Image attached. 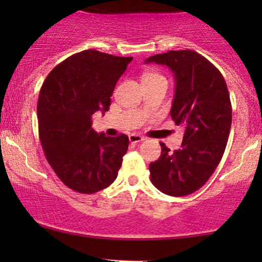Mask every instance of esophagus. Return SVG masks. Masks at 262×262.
<instances>
[{
    "label": "esophagus",
    "mask_w": 262,
    "mask_h": 262,
    "mask_svg": "<svg viewBox=\"0 0 262 262\" xmlns=\"http://www.w3.org/2000/svg\"><path fill=\"white\" fill-rule=\"evenodd\" d=\"M145 140V137H141V135H138V134H130L129 135V141L133 144H137V143H141V141Z\"/></svg>",
    "instance_id": "1"
}]
</instances>
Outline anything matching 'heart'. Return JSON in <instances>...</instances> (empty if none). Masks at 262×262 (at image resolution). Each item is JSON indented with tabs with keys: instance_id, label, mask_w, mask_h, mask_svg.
<instances>
[{
	"instance_id": "b5f03b06",
	"label": "heart",
	"mask_w": 262,
	"mask_h": 262,
	"mask_svg": "<svg viewBox=\"0 0 262 262\" xmlns=\"http://www.w3.org/2000/svg\"><path fill=\"white\" fill-rule=\"evenodd\" d=\"M158 77H162L161 75L156 74V73H145L143 75V81L144 80H149V79H158Z\"/></svg>"
}]
</instances>
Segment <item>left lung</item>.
Segmentation results:
<instances>
[{"label": "left lung", "instance_id": "obj_1", "mask_svg": "<svg viewBox=\"0 0 262 262\" xmlns=\"http://www.w3.org/2000/svg\"><path fill=\"white\" fill-rule=\"evenodd\" d=\"M145 62L167 65L176 90L171 118L183 128L181 149L160 143L159 160L149 165L150 180L162 193L181 197L208 181L222 160L231 127V103L223 75L193 50L156 54Z\"/></svg>", "mask_w": 262, "mask_h": 262}]
</instances>
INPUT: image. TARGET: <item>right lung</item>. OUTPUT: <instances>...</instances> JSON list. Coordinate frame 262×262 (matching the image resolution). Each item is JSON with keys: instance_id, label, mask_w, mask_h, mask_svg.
Returning <instances> with one entry per match:
<instances>
[{"instance_id": "obj_1", "label": "right lung", "mask_w": 262, "mask_h": 262, "mask_svg": "<svg viewBox=\"0 0 262 262\" xmlns=\"http://www.w3.org/2000/svg\"><path fill=\"white\" fill-rule=\"evenodd\" d=\"M133 58L83 50L50 71L39 92V139L45 158L65 186L96 193L112 185L128 150L125 134L93 130L91 117L111 106L117 81Z\"/></svg>"}]
</instances>
